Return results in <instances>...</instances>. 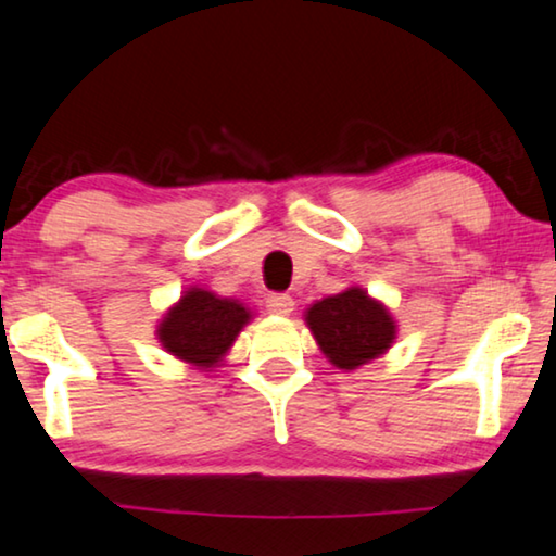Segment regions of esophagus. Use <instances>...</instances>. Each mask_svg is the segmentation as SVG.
Masks as SVG:
<instances>
[{
  "mask_svg": "<svg viewBox=\"0 0 556 556\" xmlns=\"http://www.w3.org/2000/svg\"><path fill=\"white\" fill-rule=\"evenodd\" d=\"M293 306H295L293 295H288V293H270L268 295V311H270V314L291 316Z\"/></svg>",
  "mask_w": 556,
  "mask_h": 556,
  "instance_id": "obj_1",
  "label": "esophagus"
}]
</instances>
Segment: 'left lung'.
Here are the masks:
<instances>
[{
  "mask_svg": "<svg viewBox=\"0 0 556 556\" xmlns=\"http://www.w3.org/2000/svg\"><path fill=\"white\" fill-rule=\"evenodd\" d=\"M306 326L318 349L337 369L354 371L387 354L397 339V321L382 301L371 299L362 286L311 303Z\"/></svg>",
  "mask_w": 556,
  "mask_h": 556,
  "instance_id": "obj_1",
  "label": "left lung"
}]
</instances>
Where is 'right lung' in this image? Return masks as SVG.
I'll return each instance as SVG.
<instances>
[{"mask_svg":"<svg viewBox=\"0 0 556 556\" xmlns=\"http://www.w3.org/2000/svg\"><path fill=\"white\" fill-rule=\"evenodd\" d=\"M253 308L240 299L189 286L179 301L164 311L154 333L174 359L200 371H215L223 367L240 331L253 321Z\"/></svg>","mask_w":556,"mask_h":556,"instance_id":"right-lung-1","label":"right lung"}]
</instances>
